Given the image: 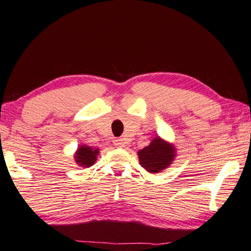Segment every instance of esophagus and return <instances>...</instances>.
<instances>
[{
  "mask_svg": "<svg viewBox=\"0 0 251 251\" xmlns=\"http://www.w3.org/2000/svg\"><path fill=\"white\" fill-rule=\"evenodd\" d=\"M113 144L114 146H116L117 148H126V141H125V139H116L113 141Z\"/></svg>",
  "mask_w": 251,
  "mask_h": 251,
  "instance_id": "1",
  "label": "esophagus"
}]
</instances>
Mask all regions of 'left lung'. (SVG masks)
<instances>
[{"mask_svg": "<svg viewBox=\"0 0 251 251\" xmlns=\"http://www.w3.org/2000/svg\"><path fill=\"white\" fill-rule=\"evenodd\" d=\"M138 155L142 168L150 173H159L172 164L175 157V148L173 144L156 137L148 147L140 150Z\"/></svg>", "mask_w": 251, "mask_h": 251, "instance_id": "obj_1", "label": "left lung"}]
</instances>
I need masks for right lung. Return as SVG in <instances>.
<instances>
[{
    "label": "right lung",
    "instance_id": "right-lung-1",
    "mask_svg": "<svg viewBox=\"0 0 251 251\" xmlns=\"http://www.w3.org/2000/svg\"><path fill=\"white\" fill-rule=\"evenodd\" d=\"M98 153V149H94L88 146H80L75 153V161L77 162L78 165L83 166V168H89L96 162Z\"/></svg>",
    "mask_w": 251,
    "mask_h": 251
}]
</instances>
